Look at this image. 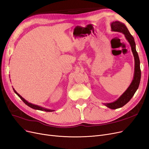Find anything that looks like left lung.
<instances>
[{"label":"left lung","mask_w":149,"mask_h":149,"mask_svg":"<svg viewBox=\"0 0 149 149\" xmlns=\"http://www.w3.org/2000/svg\"><path fill=\"white\" fill-rule=\"evenodd\" d=\"M112 31L114 32H122L125 35V37L130 43L132 52L134 58V78L131 84L123 95L121 96L117 100L111 103H104V104L107 107L112 109H116L124 106L127 104L132 98L137 90L140 84L141 72L140 69V61L138 54L136 49V43L133 37L131 35L128 29L125 24L120 21H113L111 23Z\"/></svg>","instance_id":"1"}]
</instances>
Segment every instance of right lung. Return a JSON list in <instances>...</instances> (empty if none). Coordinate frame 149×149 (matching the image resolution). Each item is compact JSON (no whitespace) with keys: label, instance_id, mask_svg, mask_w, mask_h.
<instances>
[{"label":"right lung","instance_id":"right-lung-1","mask_svg":"<svg viewBox=\"0 0 149 149\" xmlns=\"http://www.w3.org/2000/svg\"><path fill=\"white\" fill-rule=\"evenodd\" d=\"M13 91H15V93H16V95H17L20 98H21V100L23 101L27 106H28L29 107H31V108H32V109H36V110H39V111H45V112H53V111H54V110H51V109H46V108H44V107H40V106H37V105H35V104H31V103H30V102H27L26 100H25L22 97V96H21L18 93L16 92L15 90V89L14 88H13Z\"/></svg>","mask_w":149,"mask_h":149}]
</instances>
